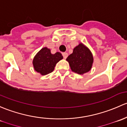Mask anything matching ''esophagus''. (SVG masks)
<instances>
[{"instance_id":"obj_1","label":"esophagus","mask_w":127,"mask_h":127,"mask_svg":"<svg viewBox=\"0 0 127 127\" xmlns=\"http://www.w3.org/2000/svg\"><path fill=\"white\" fill-rule=\"evenodd\" d=\"M62 55H63V56H64V58L66 59L68 56V53H62Z\"/></svg>"}]
</instances>
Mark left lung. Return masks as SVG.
Returning a JSON list of instances; mask_svg holds the SVG:
<instances>
[{
    "instance_id": "8db88e82",
    "label": "left lung",
    "mask_w": 127,
    "mask_h": 127,
    "mask_svg": "<svg viewBox=\"0 0 127 127\" xmlns=\"http://www.w3.org/2000/svg\"><path fill=\"white\" fill-rule=\"evenodd\" d=\"M73 72L84 74L92 69L94 57L92 52L83 43H79L73 49V53L66 58Z\"/></svg>"
}]
</instances>
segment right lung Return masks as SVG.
<instances>
[{"mask_svg": "<svg viewBox=\"0 0 127 127\" xmlns=\"http://www.w3.org/2000/svg\"><path fill=\"white\" fill-rule=\"evenodd\" d=\"M62 59L63 56L61 53L57 52L52 54L50 49L44 47L34 56L32 64L36 72L41 75H46L53 72L56 64Z\"/></svg>", "mask_w": 127, "mask_h": 127, "instance_id": "obj_1", "label": "right lung"}]
</instances>
